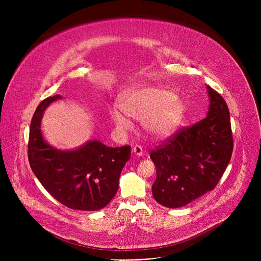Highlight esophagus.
I'll return each instance as SVG.
<instances>
[{
  "label": "esophagus",
  "instance_id": "esophagus-1",
  "mask_svg": "<svg viewBox=\"0 0 261 261\" xmlns=\"http://www.w3.org/2000/svg\"><path fill=\"white\" fill-rule=\"evenodd\" d=\"M132 152H133V153H134L136 156H138V157L142 156V154H143L142 147H141L140 145H135V146L132 148Z\"/></svg>",
  "mask_w": 261,
  "mask_h": 261
}]
</instances>
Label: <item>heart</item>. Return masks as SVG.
Returning a JSON list of instances; mask_svg holds the SVG:
<instances>
[{
    "label": "heart",
    "mask_w": 261,
    "mask_h": 261,
    "mask_svg": "<svg viewBox=\"0 0 261 261\" xmlns=\"http://www.w3.org/2000/svg\"><path fill=\"white\" fill-rule=\"evenodd\" d=\"M124 114L117 109L110 113L118 130L132 129L130 119L141 122L143 131L153 139L170 136L181 124L186 106L181 99L165 88L140 86L127 92L120 100Z\"/></svg>",
    "instance_id": "1"
}]
</instances>
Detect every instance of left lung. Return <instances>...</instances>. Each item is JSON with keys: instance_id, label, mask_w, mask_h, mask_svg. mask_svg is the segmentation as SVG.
Listing matches in <instances>:
<instances>
[{"instance_id": "obj_1", "label": "left lung", "mask_w": 261, "mask_h": 261, "mask_svg": "<svg viewBox=\"0 0 261 261\" xmlns=\"http://www.w3.org/2000/svg\"><path fill=\"white\" fill-rule=\"evenodd\" d=\"M206 117L150 155L157 171L153 196L169 208L187 205L212 191L231 158L233 140L228 106L211 87L206 86Z\"/></svg>"}]
</instances>
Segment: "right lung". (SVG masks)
<instances>
[{
  "instance_id": "obj_1",
  "label": "right lung",
  "mask_w": 261,
  "mask_h": 261,
  "mask_svg": "<svg viewBox=\"0 0 261 261\" xmlns=\"http://www.w3.org/2000/svg\"><path fill=\"white\" fill-rule=\"evenodd\" d=\"M61 95L43 100L33 116L29 136V162L46 191L72 210L93 212L106 206L119 188L131 146L110 147L89 140L75 150L63 151L43 137L41 121L45 109Z\"/></svg>"
}]
</instances>
